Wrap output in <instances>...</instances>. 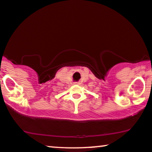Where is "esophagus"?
<instances>
[{
	"mask_svg": "<svg viewBox=\"0 0 152 152\" xmlns=\"http://www.w3.org/2000/svg\"><path fill=\"white\" fill-rule=\"evenodd\" d=\"M74 83H75V84H80V83H79V82H75Z\"/></svg>",
	"mask_w": 152,
	"mask_h": 152,
	"instance_id": "esophagus-1",
	"label": "esophagus"
}]
</instances>
